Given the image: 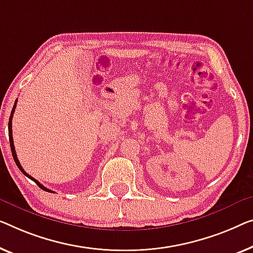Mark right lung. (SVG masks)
<instances>
[{
  "label": "right lung",
  "mask_w": 253,
  "mask_h": 253,
  "mask_svg": "<svg viewBox=\"0 0 253 253\" xmlns=\"http://www.w3.org/2000/svg\"><path fill=\"white\" fill-rule=\"evenodd\" d=\"M16 105H17V100H16V102H14V105H13V108H12V111H11V115H10V119H9V141H10V146H11V152H12V156H13V159H14V163H16V165L18 166V168L20 169V171L22 172V174H24L25 176H27L28 178H30L33 180V182H35L37 185H39V187H41L42 188L43 191H46V192H52L51 190H48V188H46L45 186H43L42 184H41L39 180H36L35 178H34V177H32L30 175H28L27 172H26L25 170H24V168L21 167V165H20V163H19V160H18V158H17V153H16V150H14V144H13V137H12V118H13V112H14V109H16ZM52 193H53V192H52Z\"/></svg>",
  "instance_id": "1"
}]
</instances>
